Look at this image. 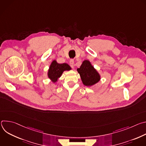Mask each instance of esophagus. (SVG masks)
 <instances>
[{
	"instance_id": "esophagus-1",
	"label": "esophagus",
	"mask_w": 146,
	"mask_h": 146,
	"mask_svg": "<svg viewBox=\"0 0 146 146\" xmlns=\"http://www.w3.org/2000/svg\"><path fill=\"white\" fill-rule=\"evenodd\" d=\"M74 60L73 59H70V62H69V64H70V66L73 69L74 68Z\"/></svg>"
}]
</instances>
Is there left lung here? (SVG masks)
<instances>
[{
	"mask_svg": "<svg viewBox=\"0 0 146 146\" xmlns=\"http://www.w3.org/2000/svg\"><path fill=\"white\" fill-rule=\"evenodd\" d=\"M77 70L80 74L82 84L85 86L91 87L100 80V74L88 60L83 61L80 68Z\"/></svg>",
	"mask_w": 146,
	"mask_h": 146,
	"instance_id": "obj_1",
	"label": "left lung"
}]
</instances>
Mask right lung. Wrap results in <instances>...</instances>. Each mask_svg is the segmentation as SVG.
I'll return each instance as SVG.
<instances>
[{
  "mask_svg": "<svg viewBox=\"0 0 146 146\" xmlns=\"http://www.w3.org/2000/svg\"><path fill=\"white\" fill-rule=\"evenodd\" d=\"M71 70L70 66L67 64H59L56 60L52 61L47 72V76L50 80L55 83L58 81L62 73L65 71Z\"/></svg>",
  "mask_w": 146,
  "mask_h": 146,
  "instance_id": "1",
  "label": "right lung"
}]
</instances>
